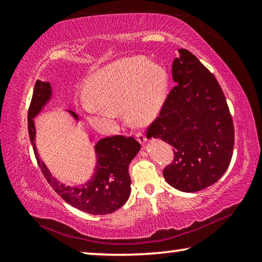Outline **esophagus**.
I'll return each instance as SVG.
<instances>
[{
    "label": "esophagus",
    "instance_id": "34e87169",
    "mask_svg": "<svg viewBox=\"0 0 262 262\" xmlns=\"http://www.w3.org/2000/svg\"><path fill=\"white\" fill-rule=\"evenodd\" d=\"M136 140H138L141 144H144V143L147 142V138H146V135L141 134V133H140V134L136 135Z\"/></svg>",
    "mask_w": 262,
    "mask_h": 262
}]
</instances>
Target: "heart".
<instances>
[{
  "instance_id": "heart-1",
  "label": "heart",
  "mask_w": 262,
  "mask_h": 262,
  "mask_svg": "<svg viewBox=\"0 0 262 262\" xmlns=\"http://www.w3.org/2000/svg\"><path fill=\"white\" fill-rule=\"evenodd\" d=\"M167 89L168 74L161 65L140 56L121 58L84 79L81 112L94 128L107 126L111 110L119 108L130 124L143 127L160 112Z\"/></svg>"
}]
</instances>
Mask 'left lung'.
I'll return each instance as SVG.
<instances>
[{"label": "left lung", "mask_w": 262, "mask_h": 262, "mask_svg": "<svg viewBox=\"0 0 262 262\" xmlns=\"http://www.w3.org/2000/svg\"><path fill=\"white\" fill-rule=\"evenodd\" d=\"M172 79L177 86L147 138L175 148L173 162L163 170L165 181L183 192H196L218 182L230 165L233 121L217 79L188 50H178Z\"/></svg>", "instance_id": "left-lung-1"}]
</instances>
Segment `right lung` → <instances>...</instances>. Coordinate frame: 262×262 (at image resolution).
I'll return each instance as SVG.
<instances>
[{"mask_svg": "<svg viewBox=\"0 0 262 262\" xmlns=\"http://www.w3.org/2000/svg\"><path fill=\"white\" fill-rule=\"evenodd\" d=\"M51 98V84L37 80L30 108L28 112V129L41 172L53 190L66 203L76 209L91 214H108L114 212L129 198L132 181L128 173V167L140 151V143L135 139L120 135L99 140L94 146L97 161L93 175L84 184L66 186L52 176L49 168L40 160L36 147L35 118L43 111ZM68 113L76 121H79L76 113L71 111H68Z\"/></svg>", "mask_w": 262, "mask_h": 262, "instance_id": "1", "label": "right lung"}]
</instances>
